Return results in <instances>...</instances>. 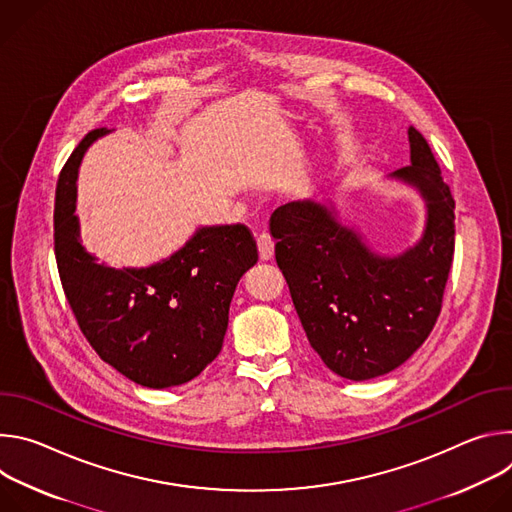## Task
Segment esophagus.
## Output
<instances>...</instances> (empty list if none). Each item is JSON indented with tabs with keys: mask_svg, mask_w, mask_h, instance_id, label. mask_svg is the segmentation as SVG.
Masks as SVG:
<instances>
[{
	"mask_svg": "<svg viewBox=\"0 0 512 512\" xmlns=\"http://www.w3.org/2000/svg\"><path fill=\"white\" fill-rule=\"evenodd\" d=\"M257 249H259V257H261V261H269V259L273 257L275 243H273V239H271L267 233H263V235H259V237H257Z\"/></svg>",
	"mask_w": 512,
	"mask_h": 512,
	"instance_id": "esophagus-1",
	"label": "esophagus"
}]
</instances>
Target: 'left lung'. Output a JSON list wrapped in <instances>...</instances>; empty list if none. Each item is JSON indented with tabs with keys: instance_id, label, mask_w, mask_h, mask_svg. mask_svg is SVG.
Masks as SVG:
<instances>
[{
	"instance_id": "left-lung-1",
	"label": "left lung",
	"mask_w": 512,
	"mask_h": 512,
	"mask_svg": "<svg viewBox=\"0 0 512 512\" xmlns=\"http://www.w3.org/2000/svg\"><path fill=\"white\" fill-rule=\"evenodd\" d=\"M411 166L387 178L425 204L421 239L399 255L373 251L344 225L332 200H296L269 221L275 261L312 348L342 379L369 381L395 371L440 316L454 259V208L429 143L407 129Z\"/></svg>"
}]
</instances>
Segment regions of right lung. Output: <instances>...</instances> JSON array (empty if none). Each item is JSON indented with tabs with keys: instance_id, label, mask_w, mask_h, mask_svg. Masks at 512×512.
<instances>
[{
	"instance_id": "add662e5",
	"label": "right lung",
	"mask_w": 512,
	"mask_h": 512,
	"mask_svg": "<svg viewBox=\"0 0 512 512\" xmlns=\"http://www.w3.org/2000/svg\"><path fill=\"white\" fill-rule=\"evenodd\" d=\"M111 133L85 135L56 184L54 253L66 300L95 352L129 381L168 389L198 377L223 348L239 279L257 263L245 225L200 227L168 259L115 269L81 243L77 178L89 145Z\"/></svg>"
}]
</instances>
